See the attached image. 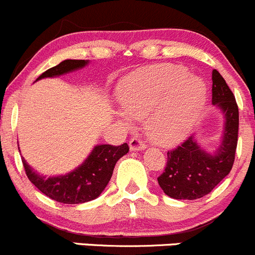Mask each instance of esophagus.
Instances as JSON below:
<instances>
[{"mask_svg":"<svg viewBox=\"0 0 255 255\" xmlns=\"http://www.w3.org/2000/svg\"><path fill=\"white\" fill-rule=\"evenodd\" d=\"M147 147V144L142 141L138 137H134L129 141V148L130 151H141V149H144Z\"/></svg>","mask_w":255,"mask_h":255,"instance_id":"34e87169","label":"esophagus"}]
</instances>
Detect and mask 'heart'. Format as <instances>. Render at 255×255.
Returning a JSON list of instances; mask_svg holds the SVG:
<instances>
[{"mask_svg": "<svg viewBox=\"0 0 255 255\" xmlns=\"http://www.w3.org/2000/svg\"><path fill=\"white\" fill-rule=\"evenodd\" d=\"M118 98L126 122L145 120L156 143L168 146L184 139L205 107L208 89L203 79L182 66L162 64L141 69L123 80Z\"/></svg>", "mask_w": 255, "mask_h": 255, "instance_id": "1", "label": "heart"}]
</instances>
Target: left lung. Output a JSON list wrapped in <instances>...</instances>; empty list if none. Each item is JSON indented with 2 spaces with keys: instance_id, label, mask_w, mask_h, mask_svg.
Returning <instances> with one entry per match:
<instances>
[{
  "instance_id": "1",
  "label": "left lung",
  "mask_w": 255,
  "mask_h": 255,
  "mask_svg": "<svg viewBox=\"0 0 255 255\" xmlns=\"http://www.w3.org/2000/svg\"><path fill=\"white\" fill-rule=\"evenodd\" d=\"M213 104L224 113L223 142L215 153H208L197 144L194 135L167 152L165 171L157 177L167 196L178 200H196L210 194L229 175L235 160L239 129V109L224 78L213 70Z\"/></svg>"
}]
</instances>
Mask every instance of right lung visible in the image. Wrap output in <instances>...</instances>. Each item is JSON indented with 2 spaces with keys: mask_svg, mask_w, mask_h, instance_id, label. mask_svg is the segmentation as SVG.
<instances>
[{
  "mask_svg": "<svg viewBox=\"0 0 255 255\" xmlns=\"http://www.w3.org/2000/svg\"><path fill=\"white\" fill-rule=\"evenodd\" d=\"M88 60H64L59 65L47 69L37 80L42 78L59 77L77 69L84 68ZM129 151L127 143L121 146L98 144L87 160L71 172L63 176L46 178L35 172L25 158H21L26 176L32 184L50 199L63 204H82L94 200L103 192L113 173L114 166L121 157Z\"/></svg>",
  "mask_w": 255,
  "mask_h": 255,
  "instance_id": "obj_1",
  "label": "right lung"
}]
</instances>
